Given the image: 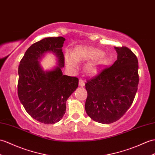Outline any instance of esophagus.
<instances>
[{"mask_svg":"<svg viewBox=\"0 0 155 155\" xmlns=\"http://www.w3.org/2000/svg\"><path fill=\"white\" fill-rule=\"evenodd\" d=\"M78 84L80 86H84V82L82 80V79H79Z\"/></svg>","mask_w":155,"mask_h":155,"instance_id":"esophagus-1","label":"esophagus"}]
</instances>
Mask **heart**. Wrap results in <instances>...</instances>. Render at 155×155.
Listing matches in <instances>:
<instances>
[{
    "label": "heart",
    "instance_id": "heart-1",
    "mask_svg": "<svg viewBox=\"0 0 155 155\" xmlns=\"http://www.w3.org/2000/svg\"><path fill=\"white\" fill-rule=\"evenodd\" d=\"M104 52L101 50L88 46H78L74 49L72 56L69 53H67L65 61L67 66L71 69H75L77 67L76 61H86L92 60L86 64V72L88 74H94L99 70L104 63Z\"/></svg>",
    "mask_w": 155,
    "mask_h": 155
}]
</instances>
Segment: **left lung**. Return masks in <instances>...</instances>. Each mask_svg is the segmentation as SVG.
<instances>
[{"mask_svg": "<svg viewBox=\"0 0 155 155\" xmlns=\"http://www.w3.org/2000/svg\"><path fill=\"white\" fill-rule=\"evenodd\" d=\"M117 59L86 81L85 110L94 121L109 124L124 116L131 106L139 84L138 60L126 47L114 48Z\"/></svg>", "mask_w": 155, "mask_h": 155, "instance_id": "8db88e82", "label": "left lung"}]
</instances>
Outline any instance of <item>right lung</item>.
I'll return each instance as SVG.
<instances>
[{
	"mask_svg": "<svg viewBox=\"0 0 155 155\" xmlns=\"http://www.w3.org/2000/svg\"><path fill=\"white\" fill-rule=\"evenodd\" d=\"M63 37L45 38L32 44L25 53L18 67V95L30 116L41 123L54 124L66 111L68 98L78 87L77 77L63 75ZM48 52L58 58V66L50 71L42 70L38 61Z\"/></svg>",
	"mask_w": 155,
	"mask_h": 155,
	"instance_id": "1",
	"label": "right lung"
}]
</instances>
